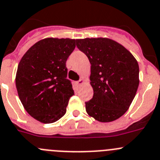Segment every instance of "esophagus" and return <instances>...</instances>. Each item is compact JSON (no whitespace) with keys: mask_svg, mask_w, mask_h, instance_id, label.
Here are the masks:
<instances>
[{"mask_svg":"<svg viewBox=\"0 0 160 160\" xmlns=\"http://www.w3.org/2000/svg\"><path fill=\"white\" fill-rule=\"evenodd\" d=\"M85 83V80H83V79H80V80H79V81H77V84H78L79 86H80V85H82V84H83V83Z\"/></svg>","mask_w":160,"mask_h":160,"instance_id":"obj_1","label":"esophagus"}]
</instances>
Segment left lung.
<instances>
[{"label": "left lung", "instance_id": "obj_1", "mask_svg": "<svg viewBox=\"0 0 160 160\" xmlns=\"http://www.w3.org/2000/svg\"><path fill=\"white\" fill-rule=\"evenodd\" d=\"M91 64L93 97L86 112L102 123L114 121L128 110L139 83V64L122 44L106 37L77 39Z\"/></svg>", "mask_w": 160, "mask_h": 160}]
</instances>
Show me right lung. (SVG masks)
Masks as SVG:
<instances>
[{"instance_id": "right-lung-1", "label": "right lung", "mask_w": 160, "mask_h": 160, "mask_svg": "<svg viewBox=\"0 0 160 160\" xmlns=\"http://www.w3.org/2000/svg\"><path fill=\"white\" fill-rule=\"evenodd\" d=\"M75 39L48 37L24 53L16 74L20 100L28 114L43 123H52L64 116L74 95L66 79V61L76 47Z\"/></svg>"}]
</instances>
